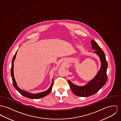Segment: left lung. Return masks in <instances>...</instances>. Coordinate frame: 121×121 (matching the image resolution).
I'll use <instances>...</instances> for the list:
<instances>
[{
    "instance_id": "obj_1",
    "label": "left lung",
    "mask_w": 121,
    "mask_h": 121,
    "mask_svg": "<svg viewBox=\"0 0 121 121\" xmlns=\"http://www.w3.org/2000/svg\"><path fill=\"white\" fill-rule=\"evenodd\" d=\"M91 43L92 48L95 50L94 52L99 58L101 66L95 77L84 86H78L68 80V83L73 93L78 96L88 97L95 95L103 87L107 79L106 72L108 64L105 54L95 41L91 40Z\"/></svg>"
}]
</instances>
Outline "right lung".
<instances>
[{
	"label": "right lung",
	"instance_id": "right-lung-1",
	"mask_svg": "<svg viewBox=\"0 0 121 121\" xmlns=\"http://www.w3.org/2000/svg\"><path fill=\"white\" fill-rule=\"evenodd\" d=\"M17 52V51H16L15 55H14V56L13 57V58L12 59L11 68V78H12V82H13V85H14L15 88L16 89V90L22 95L26 97H27L28 98H29V99H40V98H43V97L47 95L50 93V92H51L52 89V86H53V83H54V78H53L52 80V83H51L50 87L49 88V89L48 90H47L45 91L39 93H38V94H32V93L26 92V91H24V90L19 88L17 86L16 81L15 80V78H14V60L16 57Z\"/></svg>",
	"mask_w": 121,
	"mask_h": 121
}]
</instances>
